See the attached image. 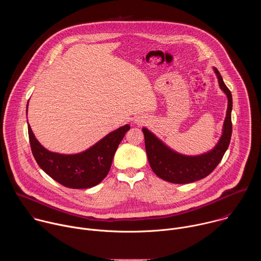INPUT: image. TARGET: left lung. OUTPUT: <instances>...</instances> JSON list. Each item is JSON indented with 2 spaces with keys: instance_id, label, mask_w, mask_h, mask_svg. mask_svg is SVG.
<instances>
[{
  "instance_id": "left-lung-1",
  "label": "left lung",
  "mask_w": 261,
  "mask_h": 261,
  "mask_svg": "<svg viewBox=\"0 0 261 261\" xmlns=\"http://www.w3.org/2000/svg\"><path fill=\"white\" fill-rule=\"evenodd\" d=\"M214 71L217 74L221 90L227 96L228 107L222 136L212 151L199 156H184L170 150L152 132L142 128L148 163L156 175L166 181L188 184L207 176L220 163L229 146L232 133V96L223 82L220 72L216 68H214Z\"/></svg>"
}]
</instances>
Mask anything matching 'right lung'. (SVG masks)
<instances>
[{"label": "right lung", "mask_w": 261, "mask_h": 261, "mask_svg": "<svg viewBox=\"0 0 261 261\" xmlns=\"http://www.w3.org/2000/svg\"><path fill=\"white\" fill-rule=\"evenodd\" d=\"M129 129L130 126L125 125L113 131L83 153L63 155L47 151L36 139L31 126H28L36 162L51 178L72 189L92 188L107 175L117 148Z\"/></svg>", "instance_id": "add662e5"}]
</instances>
